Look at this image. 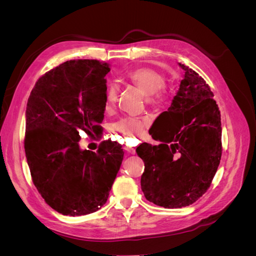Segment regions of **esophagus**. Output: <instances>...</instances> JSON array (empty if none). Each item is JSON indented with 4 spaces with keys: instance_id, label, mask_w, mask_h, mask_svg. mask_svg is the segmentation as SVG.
Instances as JSON below:
<instances>
[{
    "instance_id": "34e87169",
    "label": "esophagus",
    "mask_w": 256,
    "mask_h": 256,
    "mask_svg": "<svg viewBox=\"0 0 256 256\" xmlns=\"http://www.w3.org/2000/svg\"><path fill=\"white\" fill-rule=\"evenodd\" d=\"M125 150L129 154H136V148H134V147H129V146H125Z\"/></svg>"
}]
</instances>
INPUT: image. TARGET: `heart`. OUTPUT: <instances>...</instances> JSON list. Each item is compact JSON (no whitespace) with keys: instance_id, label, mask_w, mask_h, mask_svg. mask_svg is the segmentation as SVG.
Returning <instances> with one entry per match:
<instances>
[{"instance_id":"b5f03b06","label":"heart","mask_w":256,"mask_h":256,"mask_svg":"<svg viewBox=\"0 0 256 256\" xmlns=\"http://www.w3.org/2000/svg\"><path fill=\"white\" fill-rule=\"evenodd\" d=\"M125 80L147 95L150 102H156L164 97L166 78L157 69L152 67H138L129 70L125 74ZM118 88L115 84H109L104 90V104L111 108L118 100ZM147 124L145 118H125L115 122L113 129L125 138L140 134Z\"/></svg>"}]
</instances>
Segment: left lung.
Listing matches in <instances>:
<instances>
[{
    "label": "left lung",
    "instance_id": "obj_1",
    "mask_svg": "<svg viewBox=\"0 0 256 256\" xmlns=\"http://www.w3.org/2000/svg\"><path fill=\"white\" fill-rule=\"evenodd\" d=\"M180 66L184 70L180 90L152 125V136L161 144L136 147L145 164L141 189L147 200L164 208L196 202L210 187L222 154L221 115L212 92L193 69Z\"/></svg>",
    "mask_w": 256,
    "mask_h": 256
}]
</instances>
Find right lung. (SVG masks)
<instances>
[{"label": "right lung", "instance_id": "1", "mask_svg": "<svg viewBox=\"0 0 256 256\" xmlns=\"http://www.w3.org/2000/svg\"><path fill=\"white\" fill-rule=\"evenodd\" d=\"M110 64L67 60L37 80L26 111L24 150L32 180L50 207L65 216L97 212L109 196L124 152L104 141L81 150L80 134H102Z\"/></svg>", "mask_w": 256, "mask_h": 256}]
</instances>
